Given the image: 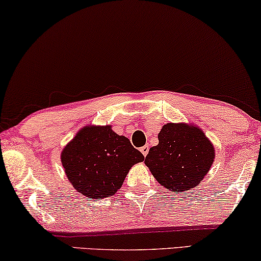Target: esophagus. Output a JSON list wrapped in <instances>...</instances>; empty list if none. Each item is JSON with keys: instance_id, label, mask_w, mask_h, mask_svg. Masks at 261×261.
<instances>
[{"instance_id": "obj_1", "label": "esophagus", "mask_w": 261, "mask_h": 261, "mask_svg": "<svg viewBox=\"0 0 261 261\" xmlns=\"http://www.w3.org/2000/svg\"><path fill=\"white\" fill-rule=\"evenodd\" d=\"M141 152L143 153L144 157H146L147 152H149V145H144L141 147Z\"/></svg>"}]
</instances>
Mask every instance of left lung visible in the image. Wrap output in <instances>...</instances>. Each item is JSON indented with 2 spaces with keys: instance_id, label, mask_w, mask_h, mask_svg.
<instances>
[{
  "instance_id": "8db88e82",
  "label": "left lung",
  "mask_w": 261,
  "mask_h": 261,
  "mask_svg": "<svg viewBox=\"0 0 261 261\" xmlns=\"http://www.w3.org/2000/svg\"><path fill=\"white\" fill-rule=\"evenodd\" d=\"M158 141L145 157L155 180L173 192H185L199 184L215 158V147L204 132L186 124L168 123Z\"/></svg>"
}]
</instances>
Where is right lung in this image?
I'll use <instances>...</instances> for the list:
<instances>
[{
  "mask_svg": "<svg viewBox=\"0 0 261 261\" xmlns=\"http://www.w3.org/2000/svg\"><path fill=\"white\" fill-rule=\"evenodd\" d=\"M61 161L77 191L102 199L122 188L131 166L144 155L111 126H85L64 147Z\"/></svg>",
  "mask_w": 261,
  "mask_h": 261,
  "instance_id": "add662e5",
  "label": "right lung"
}]
</instances>
